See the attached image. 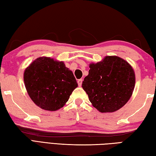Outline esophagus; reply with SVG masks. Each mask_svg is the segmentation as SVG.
<instances>
[{"mask_svg":"<svg viewBox=\"0 0 156 156\" xmlns=\"http://www.w3.org/2000/svg\"><path fill=\"white\" fill-rule=\"evenodd\" d=\"M82 82H83V79H79V80L77 81V83H78V85L79 86H81L82 85Z\"/></svg>","mask_w":156,"mask_h":156,"instance_id":"esophagus-1","label":"esophagus"}]
</instances>
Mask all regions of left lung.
I'll use <instances>...</instances> for the list:
<instances>
[{"mask_svg":"<svg viewBox=\"0 0 156 156\" xmlns=\"http://www.w3.org/2000/svg\"><path fill=\"white\" fill-rule=\"evenodd\" d=\"M89 74L82 87L90 101L100 112H114L130 98L135 75L127 62L117 56H106L102 62L90 65Z\"/></svg>","mask_w":156,"mask_h":156,"instance_id":"1","label":"left lung"}]
</instances>
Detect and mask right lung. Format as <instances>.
Masks as SVG:
<instances>
[{
  "mask_svg": "<svg viewBox=\"0 0 156 156\" xmlns=\"http://www.w3.org/2000/svg\"><path fill=\"white\" fill-rule=\"evenodd\" d=\"M28 94L38 107L56 111L68 101L78 86L73 72L62 62L47 57L35 60L23 74Z\"/></svg>",
  "mask_w": 156,
  "mask_h": 156,
  "instance_id": "1",
  "label": "right lung"
}]
</instances>
